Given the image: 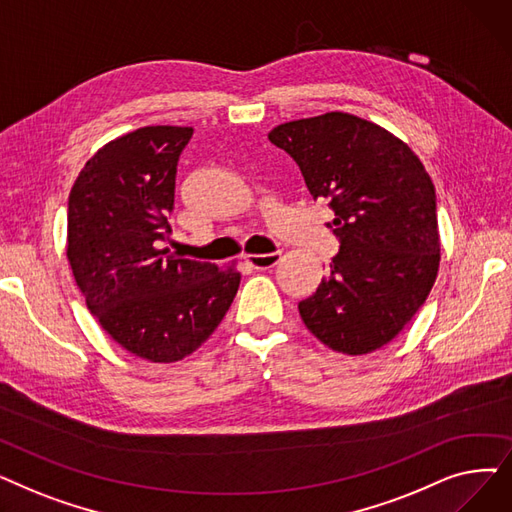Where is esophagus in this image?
Returning a JSON list of instances; mask_svg holds the SVG:
<instances>
[{"label":"esophagus","mask_w":512,"mask_h":512,"mask_svg":"<svg viewBox=\"0 0 512 512\" xmlns=\"http://www.w3.org/2000/svg\"><path fill=\"white\" fill-rule=\"evenodd\" d=\"M245 261L255 267V270H272V267L278 265L280 253H267V255H245Z\"/></svg>","instance_id":"obj_1"}]
</instances>
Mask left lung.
Masks as SVG:
<instances>
[{
	"instance_id": "left-lung-1",
	"label": "left lung",
	"mask_w": 512,
	"mask_h": 512,
	"mask_svg": "<svg viewBox=\"0 0 512 512\" xmlns=\"http://www.w3.org/2000/svg\"><path fill=\"white\" fill-rule=\"evenodd\" d=\"M326 197L340 251L299 303L307 330L342 355L392 342L425 303L440 267L436 188L396 134L346 112L278 124L267 134Z\"/></svg>"
}]
</instances>
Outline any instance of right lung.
<instances>
[{
	"instance_id": "1",
	"label": "right lung",
	"mask_w": 512,
	"mask_h": 512,
	"mask_svg": "<svg viewBox=\"0 0 512 512\" xmlns=\"http://www.w3.org/2000/svg\"><path fill=\"white\" fill-rule=\"evenodd\" d=\"M191 126H143L105 143L68 199L66 257L99 326L130 355L176 363L222 324L240 284L218 267L159 249L170 240L176 166Z\"/></svg>"
}]
</instances>
